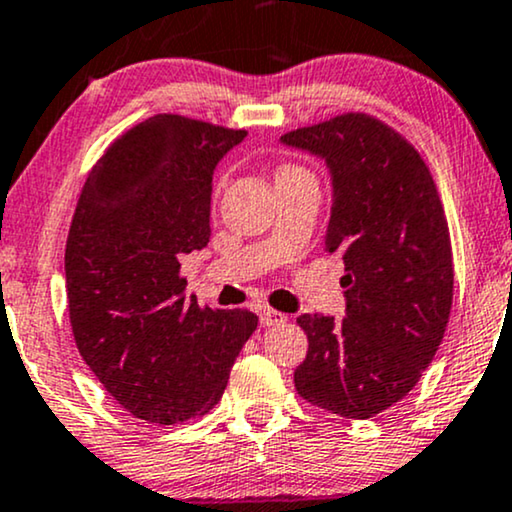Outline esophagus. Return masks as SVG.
I'll return each instance as SVG.
<instances>
[{
    "label": "esophagus",
    "mask_w": 512,
    "mask_h": 512,
    "mask_svg": "<svg viewBox=\"0 0 512 512\" xmlns=\"http://www.w3.org/2000/svg\"><path fill=\"white\" fill-rule=\"evenodd\" d=\"M287 320L285 313L273 311V308H261V325L270 327V325H282Z\"/></svg>",
    "instance_id": "1"
}]
</instances>
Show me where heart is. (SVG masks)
Segmentation results:
<instances>
[{
    "instance_id": "obj_1",
    "label": "heart",
    "mask_w": 512,
    "mask_h": 512,
    "mask_svg": "<svg viewBox=\"0 0 512 512\" xmlns=\"http://www.w3.org/2000/svg\"><path fill=\"white\" fill-rule=\"evenodd\" d=\"M301 173H306V170L299 166H282L280 173H277V178H287V175H301Z\"/></svg>"
}]
</instances>
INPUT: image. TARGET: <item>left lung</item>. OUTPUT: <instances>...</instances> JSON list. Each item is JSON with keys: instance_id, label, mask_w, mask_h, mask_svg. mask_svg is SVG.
Segmentation results:
<instances>
[{"instance_id": "obj_1", "label": "left lung", "mask_w": 512, "mask_h": 512, "mask_svg": "<svg viewBox=\"0 0 512 512\" xmlns=\"http://www.w3.org/2000/svg\"><path fill=\"white\" fill-rule=\"evenodd\" d=\"M280 142L330 170L325 251L346 266L344 318H296L308 353L294 387L334 415L372 418L418 384L444 339L453 301L444 206L413 144L365 113L292 130Z\"/></svg>"}]
</instances>
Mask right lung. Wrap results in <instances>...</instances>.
Instances as JSON below:
<instances>
[{
    "mask_svg": "<svg viewBox=\"0 0 512 512\" xmlns=\"http://www.w3.org/2000/svg\"><path fill=\"white\" fill-rule=\"evenodd\" d=\"M244 130L159 113L94 163L66 242L75 344L135 418L175 425L211 410L258 318L199 308L180 258L211 239L218 161Z\"/></svg>",
    "mask_w": 512,
    "mask_h": 512,
    "instance_id": "obj_1",
    "label": "right lung"
}]
</instances>
